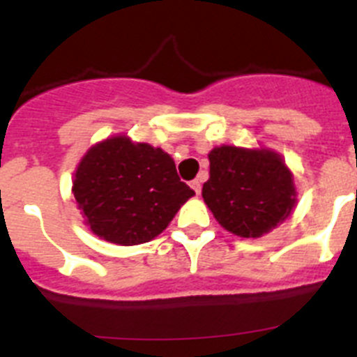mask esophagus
<instances>
[{"instance_id":"obj_1","label":"esophagus","mask_w":357,"mask_h":357,"mask_svg":"<svg viewBox=\"0 0 357 357\" xmlns=\"http://www.w3.org/2000/svg\"><path fill=\"white\" fill-rule=\"evenodd\" d=\"M189 185L193 188V191H195V193H197V195L202 191V182L198 181V178H195V181H191V184H189Z\"/></svg>"}]
</instances>
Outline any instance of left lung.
Wrapping results in <instances>:
<instances>
[{"mask_svg": "<svg viewBox=\"0 0 357 357\" xmlns=\"http://www.w3.org/2000/svg\"><path fill=\"white\" fill-rule=\"evenodd\" d=\"M209 162L202 197L225 230L241 238H261L291 214L296 191L279 153L218 146L211 150Z\"/></svg>", "mask_w": 357, "mask_h": 357, "instance_id": "1", "label": "left lung"}]
</instances>
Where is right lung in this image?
<instances>
[{"mask_svg": "<svg viewBox=\"0 0 357 357\" xmlns=\"http://www.w3.org/2000/svg\"><path fill=\"white\" fill-rule=\"evenodd\" d=\"M73 195L94 234L130 247L159 236L195 191L166 151L116 135L85 153Z\"/></svg>", "mask_w": 357, "mask_h": 357, "instance_id": "1", "label": "right lung"}]
</instances>
